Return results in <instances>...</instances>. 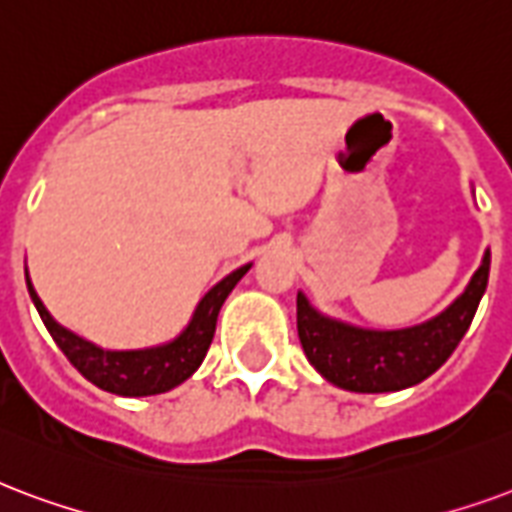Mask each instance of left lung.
<instances>
[{"instance_id": "obj_1", "label": "left lung", "mask_w": 512, "mask_h": 512, "mask_svg": "<svg viewBox=\"0 0 512 512\" xmlns=\"http://www.w3.org/2000/svg\"><path fill=\"white\" fill-rule=\"evenodd\" d=\"M491 252H483L480 268L472 274L464 293L410 328H361L328 317L298 293V339L306 358L325 380L352 393H391L418 385L448 361L464 339L488 285Z\"/></svg>"}]
</instances>
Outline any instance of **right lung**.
Listing matches in <instances>:
<instances>
[{
    "label": "right lung",
    "instance_id": "obj_1",
    "mask_svg": "<svg viewBox=\"0 0 512 512\" xmlns=\"http://www.w3.org/2000/svg\"><path fill=\"white\" fill-rule=\"evenodd\" d=\"M249 268H252V263L236 268L233 274H227L222 282L211 287L198 301L195 312L179 336H173L170 342L154 344V347H143V350H105L100 344L83 339L51 317V312L45 309L40 295L34 290L29 271H26V287L32 295L34 309L43 317L45 328L54 336L59 350L70 358L75 369L102 391L138 399V396L173 391L176 385H181L198 372V366L211 347L214 331H217L219 309Z\"/></svg>",
    "mask_w": 512,
    "mask_h": 512
}]
</instances>
